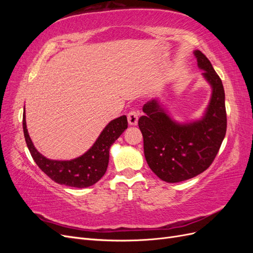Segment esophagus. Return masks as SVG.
Returning <instances> with one entry per match:
<instances>
[{
	"label": "esophagus",
	"instance_id": "34e87169",
	"mask_svg": "<svg viewBox=\"0 0 253 253\" xmlns=\"http://www.w3.org/2000/svg\"><path fill=\"white\" fill-rule=\"evenodd\" d=\"M138 116H139V114H138V112H137V111H135V110L129 111V112L127 113V121H128V125L132 126H136L137 122H138Z\"/></svg>",
	"mask_w": 253,
	"mask_h": 253
}]
</instances>
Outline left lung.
Wrapping results in <instances>:
<instances>
[{
	"mask_svg": "<svg viewBox=\"0 0 253 253\" xmlns=\"http://www.w3.org/2000/svg\"><path fill=\"white\" fill-rule=\"evenodd\" d=\"M198 67L210 83L212 95L204 117L190 124L174 121L157 100L143 105L138 120L145 160L167 182H179L206 171L216 157L227 129L225 90L219 76L201 50H195Z\"/></svg>",
	"mask_w": 253,
	"mask_h": 253,
	"instance_id": "1",
	"label": "left lung"
}]
</instances>
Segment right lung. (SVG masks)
<instances>
[{
	"label": "right lung",
	"instance_id": "right-lung-1",
	"mask_svg": "<svg viewBox=\"0 0 253 253\" xmlns=\"http://www.w3.org/2000/svg\"><path fill=\"white\" fill-rule=\"evenodd\" d=\"M126 128H127V119L124 115L112 120L104 127L93 147L82 156L72 160H51L44 157L35 148L27 132L25 112L23 114L25 141L38 167L53 181L75 188L93 186L102 177L108 169L111 145L117 140Z\"/></svg>",
	"mask_w": 253,
	"mask_h": 253
}]
</instances>
